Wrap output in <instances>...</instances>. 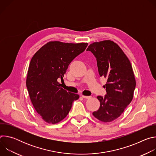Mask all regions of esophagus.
I'll return each mask as SVG.
<instances>
[{
  "label": "esophagus",
  "mask_w": 156,
  "mask_h": 156,
  "mask_svg": "<svg viewBox=\"0 0 156 156\" xmlns=\"http://www.w3.org/2000/svg\"><path fill=\"white\" fill-rule=\"evenodd\" d=\"M81 97L83 98H84V99H90V98H91V96H84V95H81Z\"/></svg>",
  "instance_id": "1"
}]
</instances>
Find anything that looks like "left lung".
I'll return each instance as SVG.
<instances>
[{"mask_svg":"<svg viewBox=\"0 0 156 156\" xmlns=\"http://www.w3.org/2000/svg\"><path fill=\"white\" fill-rule=\"evenodd\" d=\"M86 51L96 57L100 76L107 79L104 86L107 94L98 96L100 107L93 113L102 122H111L119 118L131 102L136 80L130 61L117 44L110 40L94 42Z\"/></svg>","mask_w":156,"mask_h":156,"instance_id":"left-lung-1","label":"left lung"}]
</instances>
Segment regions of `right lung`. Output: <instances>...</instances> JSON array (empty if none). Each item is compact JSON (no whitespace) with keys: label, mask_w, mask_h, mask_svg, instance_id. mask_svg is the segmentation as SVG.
<instances>
[{"label":"right lung","mask_w":156,"mask_h":156,"mask_svg":"<svg viewBox=\"0 0 156 156\" xmlns=\"http://www.w3.org/2000/svg\"><path fill=\"white\" fill-rule=\"evenodd\" d=\"M86 42L69 43L50 41L33 56L28 70L27 87L34 108L42 119L55 124L69 113L78 94L67 92L60 87L70 62L82 53Z\"/></svg>","instance_id":"obj_1"}]
</instances>
